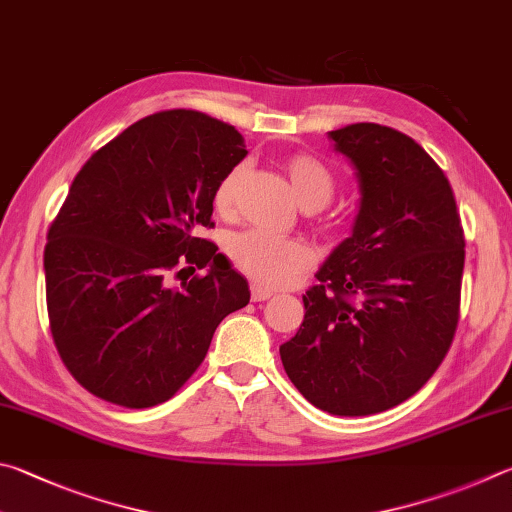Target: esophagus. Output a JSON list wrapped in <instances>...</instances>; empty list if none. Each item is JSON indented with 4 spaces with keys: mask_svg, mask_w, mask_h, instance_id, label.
<instances>
[{
    "mask_svg": "<svg viewBox=\"0 0 512 512\" xmlns=\"http://www.w3.org/2000/svg\"><path fill=\"white\" fill-rule=\"evenodd\" d=\"M250 297H253V302H264V300H271L273 291H268V288L259 284H253L250 286Z\"/></svg>",
    "mask_w": 512,
    "mask_h": 512,
    "instance_id": "1",
    "label": "esophagus"
}]
</instances>
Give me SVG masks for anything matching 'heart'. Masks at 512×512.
I'll return each instance as SVG.
<instances>
[{
  "label": "heart",
  "instance_id": "heart-1",
  "mask_svg": "<svg viewBox=\"0 0 512 512\" xmlns=\"http://www.w3.org/2000/svg\"><path fill=\"white\" fill-rule=\"evenodd\" d=\"M246 165L239 163L224 174L215 190V208L221 215L235 210L239 183ZM286 174L297 203L304 210H320L336 192V179L327 165L309 154H295L286 161ZM230 259L241 273L259 286L282 288L293 284L315 264L313 248L302 239L268 235L264 230H246L230 239Z\"/></svg>",
  "mask_w": 512,
  "mask_h": 512
}]
</instances>
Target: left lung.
Masks as SVG:
<instances>
[{
  "label": "left lung",
  "instance_id": "left-lung-1",
  "mask_svg": "<svg viewBox=\"0 0 512 512\" xmlns=\"http://www.w3.org/2000/svg\"><path fill=\"white\" fill-rule=\"evenodd\" d=\"M329 141L356 170L358 215L280 356L318 410L369 416L414 396L448 353L466 241L448 179L410 136L356 123Z\"/></svg>",
  "mask_w": 512,
  "mask_h": 512
}]
</instances>
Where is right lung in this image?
I'll use <instances>...</instances> for the list:
<instances>
[{"instance_id": "right-lung-1", "label": "right lung", "mask_w": 512, "mask_h": 512, "mask_svg": "<svg viewBox=\"0 0 512 512\" xmlns=\"http://www.w3.org/2000/svg\"><path fill=\"white\" fill-rule=\"evenodd\" d=\"M246 154L232 125L172 109L82 165L46 237L44 277L53 342L87 392L132 410L165 403L219 322L248 304L246 277L199 237L215 226L219 181ZM183 263L207 275L172 289L166 277Z\"/></svg>"}]
</instances>
